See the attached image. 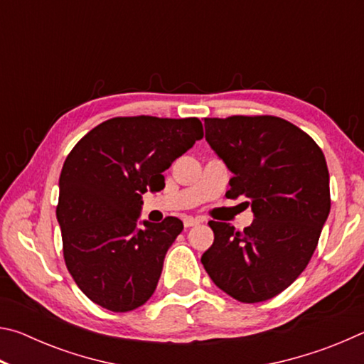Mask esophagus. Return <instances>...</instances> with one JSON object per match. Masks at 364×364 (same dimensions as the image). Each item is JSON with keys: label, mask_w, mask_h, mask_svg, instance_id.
Returning <instances> with one entry per match:
<instances>
[{"label": "esophagus", "mask_w": 364, "mask_h": 364, "mask_svg": "<svg viewBox=\"0 0 364 364\" xmlns=\"http://www.w3.org/2000/svg\"><path fill=\"white\" fill-rule=\"evenodd\" d=\"M200 218H194V217H186L183 220V223H184V228H191V226H196V225H199L200 223Z\"/></svg>", "instance_id": "34e87169"}]
</instances>
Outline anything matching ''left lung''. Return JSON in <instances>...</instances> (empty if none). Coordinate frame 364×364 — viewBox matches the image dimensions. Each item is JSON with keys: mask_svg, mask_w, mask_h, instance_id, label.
Masks as SVG:
<instances>
[{"mask_svg": "<svg viewBox=\"0 0 364 364\" xmlns=\"http://www.w3.org/2000/svg\"><path fill=\"white\" fill-rule=\"evenodd\" d=\"M205 139L234 173L226 197H245L255 218L242 231L208 221L215 239L200 262L232 299L264 301L299 278L316 249L331 210L324 154L274 115L205 119Z\"/></svg>", "mask_w": 364, "mask_h": 364, "instance_id": "obj_1", "label": "left lung"}]
</instances>
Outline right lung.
<instances>
[{"mask_svg": "<svg viewBox=\"0 0 364 364\" xmlns=\"http://www.w3.org/2000/svg\"><path fill=\"white\" fill-rule=\"evenodd\" d=\"M202 136L196 117H114L73 146L59 176L56 215L65 267L91 301L125 313L151 299L183 221H144L139 230L143 194L164 189V171Z\"/></svg>", "mask_w": 364, "mask_h": 364, "instance_id": "1", "label": "right lung"}]
</instances>
